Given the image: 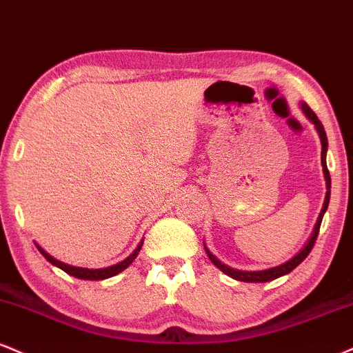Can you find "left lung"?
Masks as SVG:
<instances>
[{"mask_svg": "<svg viewBox=\"0 0 353 353\" xmlns=\"http://www.w3.org/2000/svg\"><path fill=\"white\" fill-rule=\"evenodd\" d=\"M301 108H303V112H304L305 117H307V120H311L314 123V126H316L317 133H319V138H321V144H322L321 163H322V171H324V177H325L327 192H325L324 205H322V210H321V214H319V219H317L316 227H314L311 239L307 240V243L304 245V248L301 250L298 254H294V256H292L290 261L283 263V265L274 266V268H270V270H263V271H240V270H233V268H230V266L223 265V263L220 261L219 258H215L214 254L210 253V250L207 248L205 245H203V248H205V253H207V256H209V260L214 263V265L217 266L220 271H223L225 274L230 276V278H233V279H236V281H243V283H266V281H273V279L279 278V276H284V274L291 273V271L294 270L298 265H301V263L305 260V256H307V254L311 253L312 246H314V243H316V240H317V235H319V228H321V223H322V217H324L327 207H329V201H330V174H329V169H327V163H325L327 136H325V130H324V126H322L321 120L316 117V113H314L312 110L307 107V103H301Z\"/></svg>", "mask_w": 353, "mask_h": 353, "instance_id": "left-lung-1", "label": "left lung"}]
</instances>
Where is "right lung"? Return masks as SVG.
<instances>
[{
  "label": "right lung",
  "instance_id": "1",
  "mask_svg": "<svg viewBox=\"0 0 353 353\" xmlns=\"http://www.w3.org/2000/svg\"><path fill=\"white\" fill-rule=\"evenodd\" d=\"M36 246H37V248H39V252L42 253V256H44L46 260H48L49 263H52L54 266H57V268H61L62 271H65L67 274L75 276V278H79V279H90V281H95V279H107V278H112V276L121 273L123 270L128 268L131 263L134 261V258L138 256L139 250H141V246H143V240H141V243L136 246L134 252L131 253L130 256L126 258V260L117 263V265H113V266H108V268H101V270H88V268H79V266L65 265V263L55 260V258L50 256V254H49L48 252H44V250H42L41 246L37 245V243H36Z\"/></svg>",
  "mask_w": 353,
  "mask_h": 353
}]
</instances>
